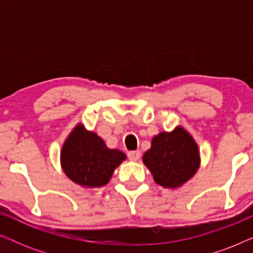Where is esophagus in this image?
Wrapping results in <instances>:
<instances>
[{"instance_id": "34e87169", "label": "esophagus", "mask_w": 253, "mask_h": 253, "mask_svg": "<svg viewBox=\"0 0 253 253\" xmlns=\"http://www.w3.org/2000/svg\"><path fill=\"white\" fill-rule=\"evenodd\" d=\"M127 158H129L131 161H137V160H139V158H140V152H139V151H130L129 153H127Z\"/></svg>"}]
</instances>
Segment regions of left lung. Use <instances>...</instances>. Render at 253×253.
<instances>
[{"mask_svg": "<svg viewBox=\"0 0 253 253\" xmlns=\"http://www.w3.org/2000/svg\"><path fill=\"white\" fill-rule=\"evenodd\" d=\"M143 161L158 184L177 188L197 171L199 152L192 137L183 127H176L170 133L161 132L153 138Z\"/></svg>", "mask_w": 253, "mask_h": 253, "instance_id": "1", "label": "left lung"}]
</instances>
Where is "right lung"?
Here are the masks:
<instances>
[{"instance_id":"obj_1","label":"right lung","mask_w":253,"mask_h":253,"mask_svg":"<svg viewBox=\"0 0 253 253\" xmlns=\"http://www.w3.org/2000/svg\"><path fill=\"white\" fill-rule=\"evenodd\" d=\"M126 155L119 150H110L94 132L77 126L62 148V167L67 176L87 188L107 184L113 172Z\"/></svg>"}]
</instances>
